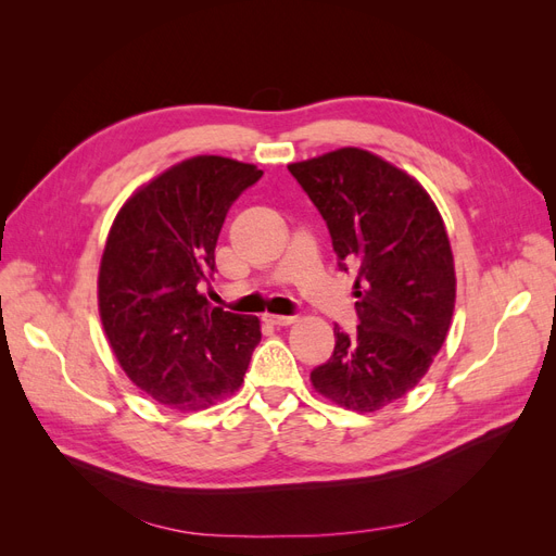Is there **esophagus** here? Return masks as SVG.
<instances>
[{
	"instance_id": "esophagus-1",
	"label": "esophagus",
	"mask_w": 556,
	"mask_h": 556,
	"mask_svg": "<svg viewBox=\"0 0 556 556\" xmlns=\"http://www.w3.org/2000/svg\"><path fill=\"white\" fill-rule=\"evenodd\" d=\"M264 319L268 325H276V327H288V325H292L294 319H296V315H271V313H266L264 315Z\"/></svg>"
}]
</instances>
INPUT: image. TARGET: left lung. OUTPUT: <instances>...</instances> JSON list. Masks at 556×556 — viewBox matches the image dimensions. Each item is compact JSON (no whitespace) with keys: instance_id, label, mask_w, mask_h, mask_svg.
<instances>
[{"instance_id":"left-lung-1","label":"left lung","mask_w":556,"mask_h":556,"mask_svg":"<svg viewBox=\"0 0 556 556\" xmlns=\"http://www.w3.org/2000/svg\"><path fill=\"white\" fill-rule=\"evenodd\" d=\"M288 169L327 223L339 268L355 274L359 325L333 327L311 380L348 410H380L422 380L450 329L457 280L441 213L415 178L359 148Z\"/></svg>"}]
</instances>
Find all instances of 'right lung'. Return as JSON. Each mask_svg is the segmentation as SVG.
<instances>
[{"label": "right lung", "instance_id": "right-lung-1", "mask_svg": "<svg viewBox=\"0 0 556 556\" xmlns=\"http://www.w3.org/2000/svg\"><path fill=\"white\" fill-rule=\"evenodd\" d=\"M262 178L257 166L199 155L164 172L117 213L99 268V315L129 380L178 410L239 390L260 319L211 306L225 217Z\"/></svg>", "mask_w": 556, "mask_h": 556}]
</instances>
